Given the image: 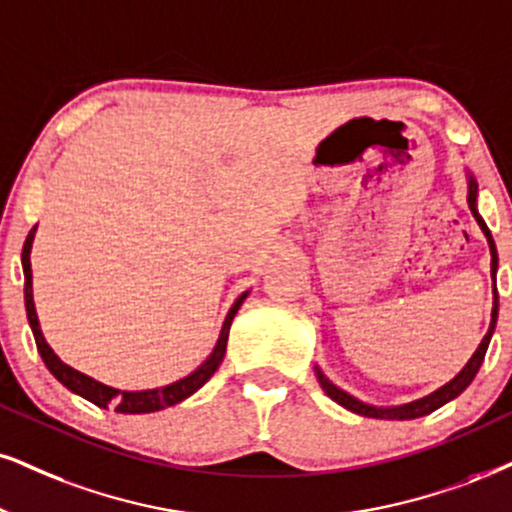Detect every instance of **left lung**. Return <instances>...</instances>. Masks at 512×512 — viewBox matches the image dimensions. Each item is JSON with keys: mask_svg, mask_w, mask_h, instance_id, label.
<instances>
[{"mask_svg": "<svg viewBox=\"0 0 512 512\" xmlns=\"http://www.w3.org/2000/svg\"><path fill=\"white\" fill-rule=\"evenodd\" d=\"M465 180H468V206H470L472 216H475V220H477L479 230H482L484 237H487V244H489V251H491V277H494V308H491L489 330H487V334H484L482 342H479L477 351L472 353L470 361L463 365V370H460L451 382H446L444 387H439L437 391H432V394L422 396V399L401 403V406H375V403L361 401V399H358V396L349 394V391H344L342 387H337V384L327 380V375H325L323 370H320V365H315V377H318L320 387H323L325 394L330 396L332 401H337L339 406H344L346 410H351V413L365 415V418H377V420H413V418H422V415H430L432 410L441 408V406H444V403H449V401L456 399L458 394H463V391L470 387V382L475 380L479 365H482V361H484V353H487V349H489L491 334H494L496 320H498V292H496L498 254H496L494 237H491L487 223H484V218L479 216V211H477V180H475V175H472L470 170H465Z\"/></svg>", "mask_w": 512, "mask_h": 512, "instance_id": "left-lung-1", "label": "left lung"}]
</instances>
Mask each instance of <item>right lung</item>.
I'll return each mask as SVG.
<instances>
[{
  "label": "right lung",
  "instance_id": "right-lung-1",
  "mask_svg": "<svg viewBox=\"0 0 512 512\" xmlns=\"http://www.w3.org/2000/svg\"><path fill=\"white\" fill-rule=\"evenodd\" d=\"M37 225L30 230V235L25 237L23 244V254H21V266H23V277H25V313H28V323L30 330H33L37 351H40L44 365L52 375L59 380L63 387L73 394L82 396L94 406L99 408H116V413H128V415H140V413H156V410H163L168 406H175V403L185 401L187 396H192L194 391H199L204 384L211 380L213 372L218 370V365L223 363L225 349H227V334H230V325L235 320V315L239 311V306L244 304V299L249 296V289L244 294L237 296V301L232 304L230 311H227L223 327H220L218 342L213 346V351L208 353V358L199 365L197 370H192L189 375L180 377V380L163 384V387H154V389H140V391H128V389H118V387H109V384L94 380V377L85 375V372L71 368L68 363H63L59 356H56L52 346L47 344L44 339L40 320H37V311H35V301H33V266H30V251H33V239H35Z\"/></svg>",
  "mask_w": 512,
  "mask_h": 512
}]
</instances>
